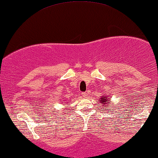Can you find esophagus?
<instances>
[{
    "label": "esophagus",
    "mask_w": 158,
    "mask_h": 158,
    "mask_svg": "<svg viewBox=\"0 0 158 158\" xmlns=\"http://www.w3.org/2000/svg\"><path fill=\"white\" fill-rule=\"evenodd\" d=\"M82 96L84 98H87L88 97V93L87 92H83L82 93Z\"/></svg>",
    "instance_id": "34e87169"
}]
</instances>
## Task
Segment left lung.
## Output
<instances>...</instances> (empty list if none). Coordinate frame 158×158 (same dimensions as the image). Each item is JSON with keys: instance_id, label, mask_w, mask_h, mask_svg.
<instances>
[{"instance_id": "obj_1", "label": "left lung", "mask_w": 158, "mask_h": 158, "mask_svg": "<svg viewBox=\"0 0 158 158\" xmlns=\"http://www.w3.org/2000/svg\"><path fill=\"white\" fill-rule=\"evenodd\" d=\"M104 97V98L103 97L100 98V99L99 100V102H100L102 105V106H104V107H110L111 106H110V102H109V100L108 98H107L106 96H103Z\"/></svg>"}]
</instances>
